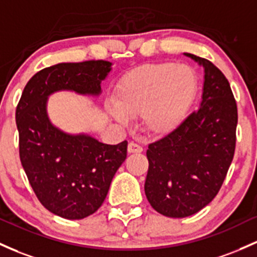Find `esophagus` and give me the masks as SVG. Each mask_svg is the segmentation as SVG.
I'll return each instance as SVG.
<instances>
[{
    "mask_svg": "<svg viewBox=\"0 0 257 257\" xmlns=\"http://www.w3.org/2000/svg\"><path fill=\"white\" fill-rule=\"evenodd\" d=\"M143 151V148L135 143H129L128 145V152L129 154H139Z\"/></svg>",
    "mask_w": 257,
    "mask_h": 257,
    "instance_id": "1",
    "label": "esophagus"
}]
</instances>
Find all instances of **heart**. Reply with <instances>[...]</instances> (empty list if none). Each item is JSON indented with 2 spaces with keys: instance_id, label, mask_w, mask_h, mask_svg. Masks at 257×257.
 <instances>
[{
  "instance_id": "b5f03b06",
  "label": "heart",
  "mask_w": 257,
  "mask_h": 257,
  "mask_svg": "<svg viewBox=\"0 0 257 257\" xmlns=\"http://www.w3.org/2000/svg\"><path fill=\"white\" fill-rule=\"evenodd\" d=\"M196 70L171 62L148 64L126 73L113 92L117 109L111 114L119 123L144 115V126L156 137L172 134L190 114L199 95Z\"/></svg>"
}]
</instances>
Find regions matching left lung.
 Wrapping results in <instances>:
<instances>
[{"label": "left lung", "mask_w": 257, "mask_h": 257, "mask_svg": "<svg viewBox=\"0 0 257 257\" xmlns=\"http://www.w3.org/2000/svg\"><path fill=\"white\" fill-rule=\"evenodd\" d=\"M204 68L199 109L174 133L149 145L145 194L157 212L183 218L218 194L235 150L238 111L227 78L212 62L184 53Z\"/></svg>", "instance_id": "left-lung-1"}]
</instances>
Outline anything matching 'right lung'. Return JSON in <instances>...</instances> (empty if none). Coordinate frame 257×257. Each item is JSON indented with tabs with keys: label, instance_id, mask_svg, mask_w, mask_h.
<instances>
[{
	"label": "right lung",
	"instance_id": "1",
	"mask_svg": "<svg viewBox=\"0 0 257 257\" xmlns=\"http://www.w3.org/2000/svg\"><path fill=\"white\" fill-rule=\"evenodd\" d=\"M112 69L107 61L58 63L33 75L16 109L19 156L39 201L67 219L92 215L105 201L115 172L126 159V140L100 143L87 134H68L51 123L47 100L53 92L98 96Z\"/></svg>",
	"mask_w": 257,
	"mask_h": 257
}]
</instances>
